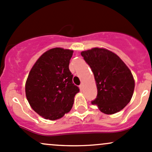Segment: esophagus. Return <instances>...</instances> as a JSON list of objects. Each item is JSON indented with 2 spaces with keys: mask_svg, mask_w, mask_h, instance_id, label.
<instances>
[{
  "mask_svg": "<svg viewBox=\"0 0 152 152\" xmlns=\"http://www.w3.org/2000/svg\"><path fill=\"white\" fill-rule=\"evenodd\" d=\"M80 90H83V84H81V85H80Z\"/></svg>",
  "mask_w": 152,
  "mask_h": 152,
  "instance_id": "esophagus-1",
  "label": "esophagus"
}]
</instances>
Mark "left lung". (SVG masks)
<instances>
[{
  "label": "left lung",
  "instance_id": "obj_1",
  "mask_svg": "<svg viewBox=\"0 0 152 152\" xmlns=\"http://www.w3.org/2000/svg\"><path fill=\"white\" fill-rule=\"evenodd\" d=\"M81 56L91 68L97 86V96L92 104L107 115L122 110L134 91L135 81L129 68L117 54L104 48L85 50Z\"/></svg>",
  "mask_w": 152,
  "mask_h": 152
}]
</instances>
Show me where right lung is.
<instances>
[{
    "instance_id": "obj_1",
    "label": "right lung",
    "mask_w": 152,
    "mask_h": 152,
    "mask_svg": "<svg viewBox=\"0 0 152 152\" xmlns=\"http://www.w3.org/2000/svg\"><path fill=\"white\" fill-rule=\"evenodd\" d=\"M72 53L71 50L51 48L41 55L29 73L25 85L27 101L46 120H56L68 113L80 91L69 69Z\"/></svg>"
}]
</instances>
